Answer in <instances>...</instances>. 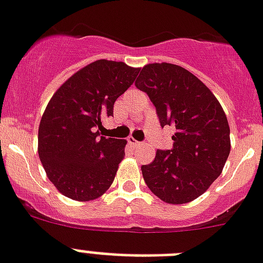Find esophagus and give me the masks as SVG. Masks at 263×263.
<instances>
[{"mask_svg":"<svg viewBox=\"0 0 263 263\" xmlns=\"http://www.w3.org/2000/svg\"><path fill=\"white\" fill-rule=\"evenodd\" d=\"M128 143H129V144H131V145H135V147H136V145H140V144H142V143L138 142V140H135V139H134V138H129V139H128Z\"/></svg>","mask_w":263,"mask_h":263,"instance_id":"esophagus-1","label":"esophagus"}]
</instances>
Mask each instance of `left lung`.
<instances>
[{
    "label": "left lung",
    "instance_id": "1",
    "mask_svg": "<svg viewBox=\"0 0 263 263\" xmlns=\"http://www.w3.org/2000/svg\"><path fill=\"white\" fill-rule=\"evenodd\" d=\"M135 85L148 95L162 127L173 125L171 149H158L142 165L152 193L182 204L202 195L220 175L230 154V128L219 101L196 76L174 64H148Z\"/></svg>",
    "mask_w": 263,
    "mask_h": 263
}]
</instances>
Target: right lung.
<instances>
[{"instance_id": "obj_1", "label": "right lung", "mask_w": 263, "mask_h": 263, "mask_svg": "<svg viewBox=\"0 0 263 263\" xmlns=\"http://www.w3.org/2000/svg\"><path fill=\"white\" fill-rule=\"evenodd\" d=\"M139 69L98 60L69 77L52 96L39 127V156L63 195L87 202L109 189L125 140L100 136L101 120L131 87Z\"/></svg>"}]
</instances>
